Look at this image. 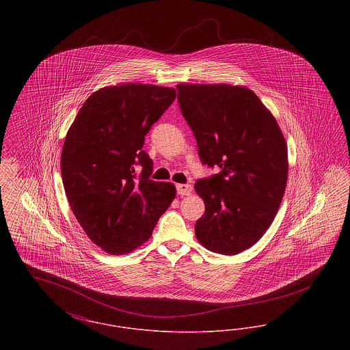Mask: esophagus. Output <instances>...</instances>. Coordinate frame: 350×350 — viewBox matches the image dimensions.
<instances>
[{"label":"esophagus","mask_w":350,"mask_h":350,"mask_svg":"<svg viewBox=\"0 0 350 350\" xmlns=\"http://www.w3.org/2000/svg\"><path fill=\"white\" fill-rule=\"evenodd\" d=\"M176 189H177V194H180V196H189L193 190L191 185H189V183H178V185H176Z\"/></svg>","instance_id":"1"}]
</instances>
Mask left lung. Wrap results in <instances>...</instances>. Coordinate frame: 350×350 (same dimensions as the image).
Wrapping results in <instances>:
<instances>
[{
    "label": "left lung",
    "mask_w": 350,
    "mask_h": 350,
    "mask_svg": "<svg viewBox=\"0 0 350 350\" xmlns=\"http://www.w3.org/2000/svg\"><path fill=\"white\" fill-rule=\"evenodd\" d=\"M177 100L203 165L219 167L196 191L204 214L196 236L233 256L254 245L277 215L287 183V146L275 118L244 86L178 83Z\"/></svg>",
    "instance_id": "obj_1"
}]
</instances>
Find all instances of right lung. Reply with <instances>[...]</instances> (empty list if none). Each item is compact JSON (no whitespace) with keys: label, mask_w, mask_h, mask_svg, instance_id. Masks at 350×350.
<instances>
[{"label":"right lung","mask_w":350,"mask_h":350,"mask_svg":"<svg viewBox=\"0 0 350 350\" xmlns=\"http://www.w3.org/2000/svg\"><path fill=\"white\" fill-rule=\"evenodd\" d=\"M174 98L165 86H106L85 100L68 130L60 164L69 206L89 239L110 254L147 241L176 197L173 183L150 180L153 163L143 150Z\"/></svg>","instance_id":"obj_1"}]
</instances>
